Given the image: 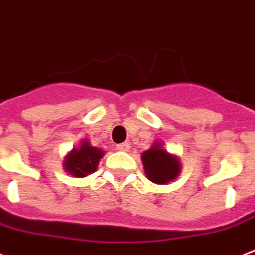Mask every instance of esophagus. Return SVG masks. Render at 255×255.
<instances>
[{
    "label": "esophagus",
    "mask_w": 255,
    "mask_h": 255,
    "mask_svg": "<svg viewBox=\"0 0 255 255\" xmlns=\"http://www.w3.org/2000/svg\"><path fill=\"white\" fill-rule=\"evenodd\" d=\"M116 149L118 151H128L129 149V144L128 143H120V144L116 145Z\"/></svg>",
    "instance_id": "obj_1"
}]
</instances>
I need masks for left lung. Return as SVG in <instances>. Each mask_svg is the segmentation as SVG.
<instances>
[{
    "mask_svg": "<svg viewBox=\"0 0 255 255\" xmlns=\"http://www.w3.org/2000/svg\"><path fill=\"white\" fill-rule=\"evenodd\" d=\"M145 174L153 183L164 184L175 179L180 171L178 159L166 152L159 145H153L141 153Z\"/></svg>",
    "mask_w": 255,
    "mask_h": 255,
    "instance_id": "1",
    "label": "left lung"
}]
</instances>
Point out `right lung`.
Returning a JSON list of instances; mask_svg holds the SVG:
<instances>
[{"mask_svg": "<svg viewBox=\"0 0 255 255\" xmlns=\"http://www.w3.org/2000/svg\"><path fill=\"white\" fill-rule=\"evenodd\" d=\"M102 149L92 147L88 141H83L80 148L73 149L65 158V170L77 178H83L92 174L96 170L99 160L102 159Z\"/></svg>", "mask_w": 255, "mask_h": 255, "instance_id": "obj_1", "label": "right lung"}]
</instances>
